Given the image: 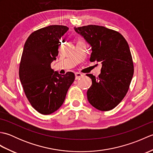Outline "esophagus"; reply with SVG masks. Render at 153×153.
Returning a JSON list of instances; mask_svg holds the SVG:
<instances>
[{"label":"esophagus","mask_w":153,"mask_h":153,"mask_svg":"<svg viewBox=\"0 0 153 153\" xmlns=\"http://www.w3.org/2000/svg\"><path fill=\"white\" fill-rule=\"evenodd\" d=\"M83 76V75L82 74H81V73L77 72V73L75 74V77H76V79H78L81 78V77H82Z\"/></svg>","instance_id":"esophagus-1"}]
</instances>
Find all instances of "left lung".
Masks as SVG:
<instances>
[{"instance_id":"obj_1","label":"left lung","mask_w":153,"mask_h":153,"mask_svg":"<svg viewBox=\"0 0 153 153\" xmlns=\"http://www.w3.org/2000/svg\"><path fill=\"white\" fill-rule=\"evenodd\" d=\"M91 47L90 62L101 64L99 77L92 80L87 99L95 108L108 111L124 98L134 76V62L128 42L119 32L96 25L74 27Z\"/></svg>"}]
</instances>
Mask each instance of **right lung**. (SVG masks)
<instances>
[{
  "label": "right lung",
  "mask_w": 153,
  "mask_h": 153,
  "mask_svg": "<svg viewBox=\"0 0 153 153\" xmlns=\"http://www.w3.org/2000/svg\"><path fill=\"white\" fill-rule=\"evenodd\" d=\"M68 30L59 25L39 29L29 36L24 45L19 79L29 102L42 114H51L60 108L75 79L73 72L61 75L51 66L58 56L60 39Z\"/></svg>",
  "instance_id": "add662e5"
}]
</instances>
